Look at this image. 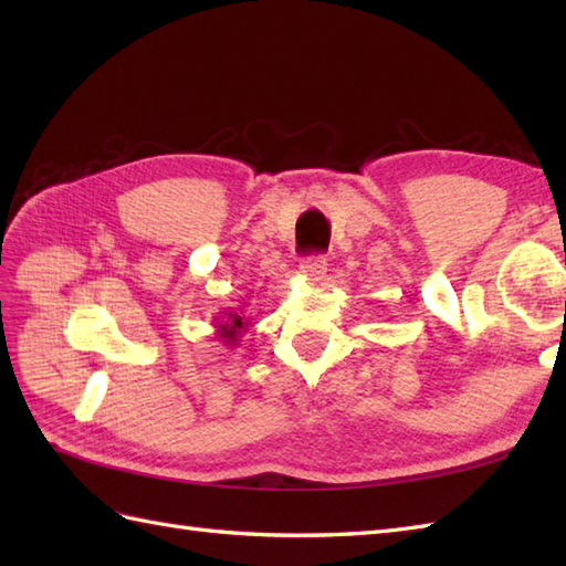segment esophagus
<instances>
[{
  "label": "esophagus",
  "instance_id": "1",
  "mask_svg": "<svg viewBox=\"0 0 566 566\" xmlns=\"http://www.w3.org/2000/svg\"><path fill=\"white\" fill-rule=\"evenodd\" d=\"M300 271L310 281H322L324 273H326V259L324 256H307L300 264Z\"/></svg>",
  "mask_w": 566,
  "mask_h": 566
}]
</instances>
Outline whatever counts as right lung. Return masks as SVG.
<instances>
[{"instance_id": "right-lung-1", "label": "right lung", "mask_w": 566, "mask_h": 566, "mask_svg": "<svg viewBox=\"0 0 566 566\" xmlns=\"http://www.w3.org/2000/svg\"><path fill=\"white\" fill-rule=\"evenodd\" d=\"M216 338L228 348H238L242 334L250 324V316H244L242 310H228L216 319Z\"/></svg>"}]
</instances>
